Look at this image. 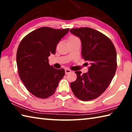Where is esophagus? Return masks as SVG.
<instances>
[{
	"label": "esophagus",
	"mask_w": 132,
	"mask_h": 132,
	"mask_svg": "<svg viewBox=\"0 0 132 132\" xmlns=\"http://www.w3.org/2000/svg\"><path fill=\"white\" fill-rule=\"evenodd\" d=\"M71 70H70V69H65V73L66 74H68V73H70L71 72Z\"/></svg>",
	"instance_id": "34e87169"
}]
</instances>
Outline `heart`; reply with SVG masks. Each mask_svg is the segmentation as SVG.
<instances>
[{
    "instance_id": "heart-1",
    "label": "heart",
    "mask_w": 132,
    "mask_h": 132,
    "mask_svg": "<svg viewBox=\"0 0 132 132\" xmlns=\"http://www.w3.org/2000/svg\"><path fill=\"white\" fill-rule=\"evenodd\" d=\"M78 39V38L77 37H76L75 36H71L69 37V39Z\"/></svg>"
}]
</instances>
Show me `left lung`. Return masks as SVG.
I'll use <instances>...</instances> for the list:
<instances>
[{
    "instance_id": "left-lung-1",
    "label": "left lung",
    "mask_w": 132,
    "mask_h": 132,
    "mask_svg": "<svg viewBox=\"0 0 132 132\" xmlns=\"http://www.w3.org/2000/svg\"><path fill=\"white\" fill-rule=\"evenodd\" d=\"M70 32L81 42V55L89 64L88 71H75L77 79L70 87L79 100L90 101L103 93L114 77L117 70V52L111 39L94 29L73 28Z\"/></svg>"
}]
</instances>
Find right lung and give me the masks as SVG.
Segmentation results:
<instances>
[{
  "label": "right lung",
  "instance_id": "obj_1",
  "mask_svg": "<svg viewBox=\"0 0 132 132\" xmlns=\"http://www.w3.org/2000/svg\"><path fill=\"white\" fill-rule=\"evenodd\" d=\"M69 31L44 27L26 35L20 44L16 55L19 76L35 97L46 98L53 95L64 76L63 69L50 65L48 57L55 54L57 44Z\"/></svg>",
  "mask_w": 132,
  "mask_h": 132
}]
</instances>
